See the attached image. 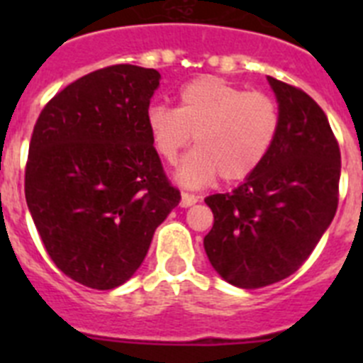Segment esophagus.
<instances>
[{
    "label": "esophagus",
    "mask_w": 363,
    "mask_h": 363,
    "mask_svg": "<svg viewBox=\"0 0 363 363\" xmlns=\"http://www.w3.org/2000/svg\"><path fill=\"white\" fill-rule=\"evenodd\" d=\"M198 200H200V198L191 194V192H182V201H179V205H182V207H191V205L196 203Z\"/></svg>",
    "instance_id": "obj_1"
}]
</instances>
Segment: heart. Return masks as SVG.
I'll use <instances>...</instances> for the list:
<instances>
[{
	"label": "heart",
	"mask_w": 363,
	"mask_h": 363,
	"mask_svg": "<svg viewBox=\"0 0 363 363\" xmlns=\"http://www.w3.org/2000/svg\"><path fill=\"white\" fill-rule=\"evenodd\" d=\"M178 99V108L152 105L147 127L167 162H174L194 136L196 149L178 169L182 184L203 185L216 174L227 184L242 182L264 163L277 142L280 108L265 92L201 76L182 86Z\"/></svg>",
	"instance_id": "1"
}]
</instances>
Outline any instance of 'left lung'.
<instances>
[{
    "mask_svg": "<svg viewBox=\"0 0 363 363\" xmlns=\"http://www.w3.org/2000/svg\"><path fill=\"white\" fill-rule=\"evenodd\" d=\"M280 130L264 163L233 192L205 198L214 214L203 247L221 278L272 285L303 265L338 207L340 147L307 92L269 76Z\"/></svg>",
    "mask_w": 363,
    "mask_h": 363,
    "instance_id": "1",
    "label": "left lung"
}]
</instances>
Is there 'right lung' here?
Here are the masks:
<instances>
[{"instance_id": "add662e5", "label": "right lung", "mask_w": 363, "mask_h": 363, "mask_svg": "<svg viewBox=\"0 0 363 363\" xmlns=\"http://www.w3.org/2000/svg\"><path fill=\"white\" fill-rule=\"evenodd\" d=\"M158 86L154 69L94 70L57 92L32 130L28 211L56 267L91 289L129 280L182 200L147 127Z\"/></svg>"}]
</instances>
